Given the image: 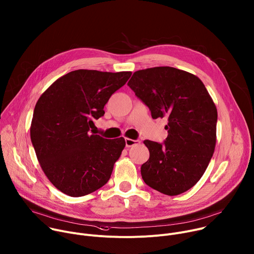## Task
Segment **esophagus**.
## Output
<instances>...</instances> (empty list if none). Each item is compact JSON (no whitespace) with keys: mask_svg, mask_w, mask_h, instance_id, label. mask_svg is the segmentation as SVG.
Here are the masks:
<instances>
[{"mask_svg":"<svg viewBox=\"0 0 254 254\" xmlns=\"http://www.w3.org/2000/svg\"><path fill=\"white\" fill-rule=\"evenodd\" d=\"M140 141L138 139H131V138H126V146L127 148L133 147L135 144H138Z\"/></svg>","mask_w":254,"mask_h":254,"instance_id":"34e87169","label":"esophagus"}]
</instances>
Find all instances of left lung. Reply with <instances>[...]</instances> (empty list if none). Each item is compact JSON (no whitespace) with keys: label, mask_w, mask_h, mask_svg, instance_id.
Listing matches in <instances>:
<instances>
[{"label":"left lung","mask_w":254,"mask_h":254,"mask_svg":"<svg viewBox=\"0 0 254 254\" xmlns=\"http://www.w3.org/2000/svg\"><path fill=\"white\" fill-rule=\"evenodd\" d=\"M127 85L150 108L152 118H167L164 143L144 140L150 158L141 165L148 186L169 195L197 184L216 146L217 108L196 75L170 66L137 70Z\"/></svg>","instance_id":"8db88e82"}]
</instances>
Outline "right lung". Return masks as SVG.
Listing matches in <instances>:
<instances>
[{
    "label": "right lung",
    "mask_w": 254,
    "mask_h": 254,
    "mask_svg": "<svg viewBox=\"0 0 254 254\" xmlns=\"http://www.w3.org/2000/svg\"><path fill=\"white\" fill-rule=\"evenodd\" d=\"M130 75V71H71L54 81L36 103L31 140L44 174L62 193L85 196L110 180L126 140L103 138L89 128Z\"/></svg>",
    "instance_id": "right-lung-1"
}]
</instances>
